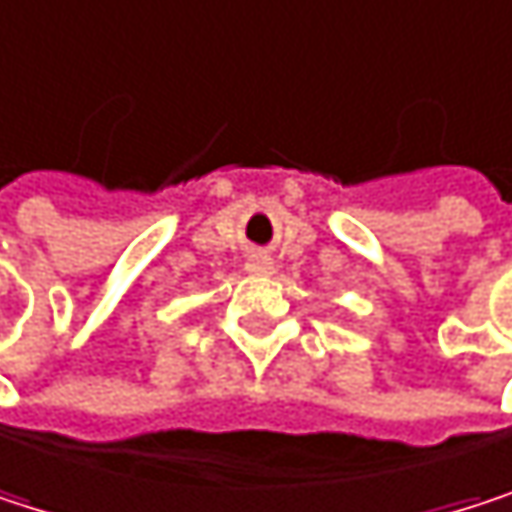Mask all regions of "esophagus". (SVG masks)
<instances>
[{"instance_id":"obj_1","label":"esophagus","mask_w":512,"mask_h":512,"mask_svg":"<svg viewBox=\"0 0 512 512\" xmlns=\"http://www.w3.org/2000/svg\"><path fill=\"white\" fill-rule=\"evenodd\" d=\"M245 270L254 273V276H270L273 273V258H267V254H251Z\"/></svg>"}]
</instances>
